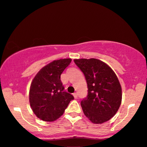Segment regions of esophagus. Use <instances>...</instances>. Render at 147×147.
Masks as SVG:
<instances>
[{"label":"esophagus","instance_id":"34e87169","mask_svg":"<svg viewBox=\"0 0 147 147\" xmlns=\"http://www.w3.org/2000/svg\"><path fill=\"white\" fill-rule=\"evenodd\" d=\"M73 95H74V97L76 99H77V98H78V94H77L76 92V93H74Z\"/></svg>","mask_w":147,"mask_h":147}]
</instances>
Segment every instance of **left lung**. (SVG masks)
<instances>
[{
    "label": "left lung",
    "instance_id": "1",
    "mask_svg": "<svg viewBox=\"0 0 147 147\" xmlns=\"http://www.w3.org/2000/svg\"><path fill=\"white\" fill-rule=\"evenodd\" d=\"M85 75L88 95L81 105L94 124H102L116 114L122 102V88L114 71L96 59H74Z\"/></svg>",
    "mask_w": 147,
    "mask_h": 147
}]
</instances>
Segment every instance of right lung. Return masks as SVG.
<instances>
[{"mask_svg":"<svg viewBox=\"0 0 147 147\" xmlns=\"http://www.w3.org/2000/svg\"><path fill=\"white\" fill-rule=\"evenodd\" d=\"M71 59L53 61L40 69L31 83L29 102L34 113L46 122H53L63 115L70 101L71 94L64 91L61 75Z\"/></svg>","mask_w":147,"mask_h":147,"instance_id":"obj_1","label":"right lung"}]
</instances>
